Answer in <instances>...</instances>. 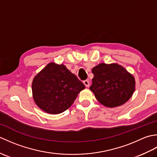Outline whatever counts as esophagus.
I'll return each mask as SVG.
<instances>
[{
  "label": "esophagus",
  "mask_w": 157,
  "mask_h": 157,
  "mask_svg": "<svg viewBox=\"0 0 157 157\" xmlns=\"http://www.w3.org/2000/svg\"><path fill=\"white\" fill-rule=\"evenodd\" d=\"M84 84L85 85V86L86 87H89V86H90V83H89V81L88 80H85V81H84Z\"/></svg>",
  "instance_id": "1"
}]
</instances>
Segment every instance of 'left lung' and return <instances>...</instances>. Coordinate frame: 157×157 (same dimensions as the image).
<instances>
[{
  "label": "left lung",
  "instance_id": "8db88e82",
  "mask_svg": "<svg viewBox=\"0 0 157 157\" xmlns=\"http://www.w3.org/2000/svg\"><path fill=\"white\" fill-rule=\"evenodd\" d=\"M94 74L90 90L97 101L106 107L114 108L128 101L136 88L134 77L117 63H102L92 69Z\"/></svg>",
  "mask_w": 157,
  "mask_h": 157
}]
</instances>
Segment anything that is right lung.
<instances>
[{"mask_svg":"<svg viewBox=\"0 0 157 157\" xmlns=\"http://www.w3.org/2000/svg\"><path fill=\"white\" fill-rule=\"evenodd\" d=\"M33 98L48 114H59L74 102L85 86L63 65L50 63L36 75L32 84Z\"/></svg>","mask_w":157,"mask_h":157,"instance_id":"1","label":"right lung"}]
</instances>
